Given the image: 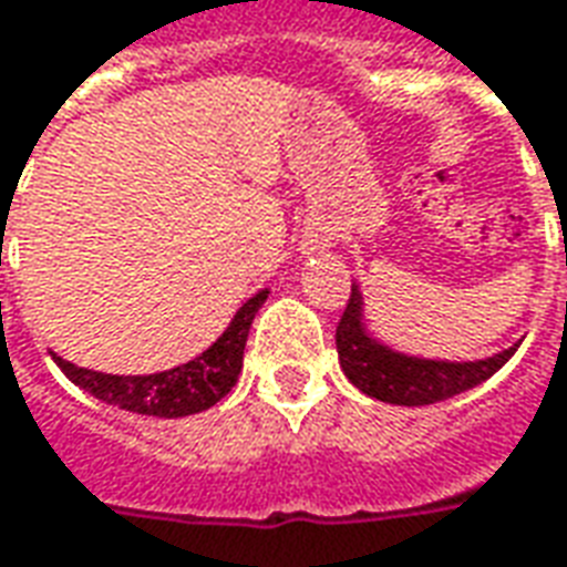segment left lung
I'll list each match as a JSON object with an SVG mask.
<instances>
[{
    "instance_id": "obj_1",
    "label": "left lung",
    "mask_w": 567,
    "mask_h": 567,
    "mask_svg": "<svg viewBox=\"0 0 567 567\" xmlns=\"http://www.w3.org/2000/svg\"><path fill=\"white\" fill-rule=\"evenodd\" d=\"M519 343L507 346L504 352L488 358H474V361L422 358L392 349L370 331L361 282H352L349 307L337 328V355H340L346 380L368 398L394 406L440 404L455 394L471 392L480 382L495 377L511 361Z\"/></svg>"
}]
</instances>
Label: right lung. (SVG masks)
Masks as SVG:
<instances>
[{
	"label": "right lung",
	"instance_id": "right-lung-1",
	"mask_svg": "<svg viewBox=\"0 0 567 567\" xmlns=\"http://www.w3.org/2000/svg\"><path fill=\"white\" fill-rule=\"evenodd\" d=\"M270 295V288H260L258 295H251L236 309L230 324L215 343L190 358L185 364L173 370H161V373H140V377H117V373H100V370H87L72 364L66 358L51 352L56 368L66 373L69 380L79 389H84L93 398H100L105 404L121 406L140 416H157V419H182L194 416L215 406L221 398L230 394V389L243 373V352H246L248 328L264 307V300Z\"/></svg>",
	"mask_w": 567,
	"mask_h": 567
}]
</instances>
